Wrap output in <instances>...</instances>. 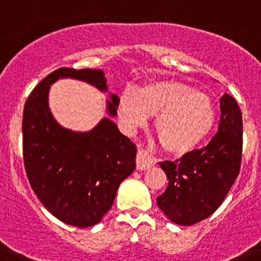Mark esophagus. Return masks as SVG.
I'll use <instances>...</instances> for the list:
<instances>
[{
    "label": "esophagus",
    "mask_w": 261,
    "mask_h": 261,
    "mask_svg": "<svg viewBox=\"0 0 261 261\" xmlns=\"http://www.w3.org/2000/svg\"><path fill=\"white\" fill-rule=\"evenodd\" d=\"M153 164H154V161L144 150H140L136 155V169L138 170H142V171L143 170H148L153 166Z\"/></svg>",
    "instance_id": "34e87169"
}]
</instances>
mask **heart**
<instances>
[{
	"label": "heart",
	"instance_id": "obj_1",
	"mask_svg": "<svg viewBox=\"0 0 261 261\" xmlns=\"http://www.w3.org/2000/svg\"><path fill=\"white\" fill-rule=\"evenodd\" d=\"M117 114L128 131L142 127L149 116H155L158 140L164 149L174 154L193 150L215 123V108L210 97L174 80L150 82L136 94L122 92Z\"/></svg>",
	"mask_w": 261,
	"mask_h": 261
}]
</instances>
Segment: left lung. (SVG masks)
<instances>
[{
    "instance_id": "8db88e82",
    "label": "left lung",
    "mask_w": 261,
    "mask_h": 261,
    "mask_svg": "<svg viewBox=\"0 0 261 261\" xmlns=\"http://www.w3.org/2000/svg\"><path fill=\"white\" fill-rule=\"evenodd\" d=\"M220 112L218 133L206 147L160 164L169 186L157 204L172 223L193 225L213 215L240 174L242 113L228 94L221 96Z\"/></svg>"
}]
</instances>
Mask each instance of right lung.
<instances>
[{
    "instance_id": "obj_1",
    "label": "right lung",
    "mask_w": 261,
    "mask_h": 261,
    "mask_svg": "<svg viewBox=\"0 0 261 261\" xmlns=\"http://www.w3.org/2000/svg\"><path fill=\"white\" fill-rule=\"evenodd\" d=\"M67 77L108 89L101 69L59 68L43 79L24 106V167L36 196L55 218L87 228L108 213L119 184L135 170L136 145L107 117L87 133L62 127L48 108V90ZM111 99L107 112L114 117L118 96Z\"/></svg>"
}]
</instances>
